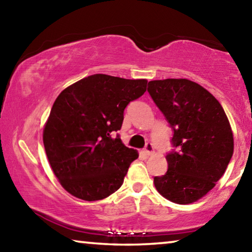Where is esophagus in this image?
Instances as JSON below:
<instances>
[{"label": "esophagus", "instance_id": "34e87169", "mask_svg": "<svg viewBox=\"0 0 252 252\" xmlns=\"http://www.w3.org/2000/svg\"><path fill=\"white\" fill-rule=\"evenodd\" d=\"M144 152L147 153V156H151L153 152H155V148H153V144L152 143H147L146 144V148H144Z\"/></svg>", "mask_w": 252, "mask_h": 252}]
</instances>
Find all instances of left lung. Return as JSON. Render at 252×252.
Returning a JSON list of instances; mask_svg holds the SVG:
<instances>
[{
  "label": "left lung",
  "instance_id": "obj_1",
  "mask_svg": "<svg viewBox=\"0 0 252 252\" xmlns=\"http://www.w3.org/2000/svg\"><path fill=\"white\" fill-rule=\"evenodd\" d=\"M148 92L172 127L177 149L165 156L168 171L153 179L156 189L174 203H192L216 186L231 159L228 118L219 101L190 80L150 81Z\"/></svg>",
  "mask_w": 252,
  "mask_h": 252
}]
</instances>
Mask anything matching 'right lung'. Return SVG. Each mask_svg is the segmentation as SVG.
Returning a JSON list of instances; mask_svg holds the SVG:
<instances>
[{
  "mask_svg": "<svg viewBox=\"0 0 252 252\" xmlns=\"http://www.w3.org/2000/svg\"><path fill=\"white\" fill-rule=\"evenodd\" d=\"M148 81L93 74L64 89L43 130L46 156L67 192L85 201L112 194L138 151L111 132L121 129L123 112L147 90Z\"/></svg>",
  "mask_w": 252,
  "mask_h": 252,
  "instance_id": "1",
  "label": "right lung"
}]
</instances>
